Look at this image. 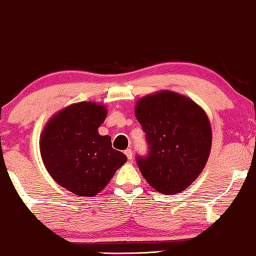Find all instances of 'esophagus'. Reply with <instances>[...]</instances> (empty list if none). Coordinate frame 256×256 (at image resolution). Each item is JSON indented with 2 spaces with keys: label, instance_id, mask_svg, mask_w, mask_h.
<instances>
[{
  "label": "esophagus",
  "instance_id": "esophagus-1",
  "mask_svg": "<svg viewBox=\"0 0 256 256\" xmlns=\"http://www.w3.org/2000/svg\"><path fill=\"white\" fill-rule=\"evenodd\" d=\"M124 154L127 156V158L129 159V160H130V159H133V152H132V150L130 148H127L124 151Z\"/></svg>",
  "mask_w": 256,
  "mask_h": 256
}]
</instances>
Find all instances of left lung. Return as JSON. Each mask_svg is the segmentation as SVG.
Masks as SVG:
<instances>
[{"label": "left lung", "instance_id": "obj_1", "mask_svg": "<svg viewBox=\"0 0 256 256\" xmlns=\"http://www.w3.org/2000/svg\"><path fill=\"white\" fill-rule=\"evenodd\" d=\"M135 117L150 147L147 157L136 158L142 176L159 193H181L198 178L211 152L205 110L193 99L162 90L136 102Z\"/></svg>", "mask_w": 256, "mask_h": 256}]
</instances>
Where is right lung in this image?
<instances>
[{
	"mask_svg": "<svg viewBox=\"0 0 256 256\" xmlns=\"http://www.w3.org/2000/svg\"><path fill=\"white\" fill-rule=\"evenodd\" d=\"M106 115L105 105L96 102L70 104L51 116L39 138L45 169L57 184L79 196L100 193L127 162L111 147L109 135L98 133Z\"/></svg>",
	"mask_w": 256,
	"mask_h": 256,
	"instance_id": "right-lung-1",
	"label": "right lung"
}]
</instances>
